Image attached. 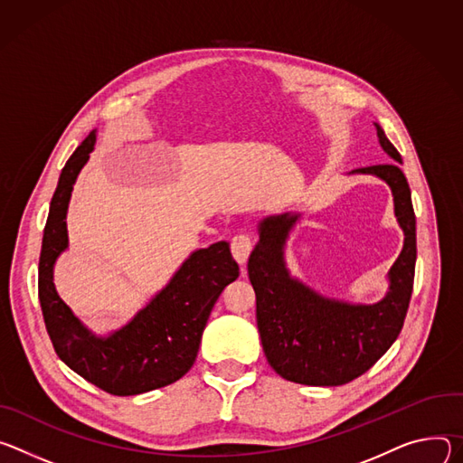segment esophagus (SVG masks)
I'll list each match as a JSON object with an SVG mask.
<instances>
[{
    "mask_svg": "<svg viewBox=\"0 0 463 463\" xmlns=\"http://www.w3.org/2000/svg\"><path fill=\"white\" fill-rule=\"evenodd\" d=\"M251 251V239L246 233H239L232 239V253L239 265H244L248 261V255Z\"/></svg>",
    "mask_w": 463,
    "mask_h": 463,
    "instance_id": "esophagus-1",
    "label": "esophagus"
}]
</instances>
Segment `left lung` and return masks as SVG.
<instances>
[{
  "mask_svg": "<svg viewBox=\"0 0 463 463\" xmlns=\"http://www.w3.org/2000/svg\"><path fill=\"white\" fill-rule=\"evenodd\" d=\"M377 137L393 164L354 169L388 184L393 213L404 241L386 274L388 290L375 303H351L327 298L294 278L285 261L288 233L301 212L263 217L260 242L248 260L255 290V315L269 364L287 381L307 386H340L366 373L401 333L414 287L416 215L408 182L397 164L401 154L379 123Z\"/></svg>",
  "mask_w": 463,
  "mask_h": 463,
  "instance_id": "8db88e82",
  "label": "left lung"
}]
</instances>
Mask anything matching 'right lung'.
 I'll return each mask as SVG.
<instances>
[{"label":"right lung","mask_w":463,"mask_h":463,"mask_svg":"<svg viewBox=\"0 0 463 463\" xmlns=\"http://www.w3.org/2000/svg\"><path fill=\"white\" fill-rule=\"evenodd\" d=\"M95 141L97 130H91L66 162L51 198L38 265V298L49 338L66 366L112 395H137L164 388L191 370L213 305L226 285L239 278V265L226 241L198 248L123 327L109 335L88 329L59 296L53 272L70 246L68 205Z\"/></svg>","instance_id":"right-lung-1"}]
</instances>
